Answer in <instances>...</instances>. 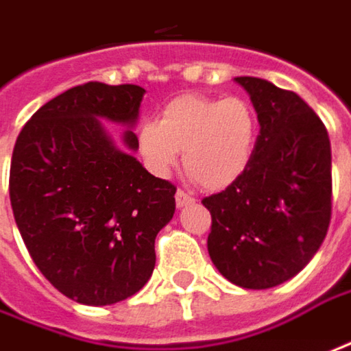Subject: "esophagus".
<instances>
[{
  "instance_id": "1",
  "label": "esophagus",
  "mask_w": 351,
  "mask_h": 351,
  "mask_svg": "<svg viewBox=\"0 0 351 351\" xmlns=\"http://www.w3.org/2000/svg\"><path fill=\"white\" fill-rule=\"evenodd\" d=\"M175 200H176V208H184V206H189L194 202V198H192L191 194H186L184 191H176Z\"/></svg>"
}]
</instances>
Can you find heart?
<instances>
[{
  "mask_svg": "<svg viewBox=\"0 0 351 351\" xmlns=\"http://www.w3.org/2000/svg\"><path fill=\"white\" fill-rule=\"evenodd\" d=\"M255 141V112L236 96H178L162 108L157 123H145L137 133L139 153L153 175H169L182 151L184 169L208 191H223L241 178Z\"/></svg>",
  "mask_w": 351,
  "mask_h": 351,
  "instance_id": "1",
  "label": "heart"
}]
</instances>
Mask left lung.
I'll list each match as a JSON object with an SVG mask.
<instances>
[{
    "mask_svg": "<svg viewBox=\"0 0 351 351\" xmlns=\"http://www.w3.org/2000/svg\"><path fill=\"white\" fill-rule=\"evenodd\" d=\"M252 99L259 135L247 171L202 204L212 214L208 253L230 282L271 289L320 250L332 214V151L320 117L295 92L234 78Z\"/></svg>",
    "mask_w": 351,
    "mask_h": 351,
    "instance_id": "left-lung-1",
    "label": "left lung"
}]
</instances>
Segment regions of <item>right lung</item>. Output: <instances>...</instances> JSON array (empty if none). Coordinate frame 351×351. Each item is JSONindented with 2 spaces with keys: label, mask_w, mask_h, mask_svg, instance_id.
I'll return each instance as SVG.
<instances>
[{
  "label": "right lung",
  "mask_w": 351,
  "mask_h": 351,
  "mask_svg": "<svg viewBox=\"0 0 351 351\" xmlns=\"http://www.w3.org/2000/svg\"><path fill=\"white\" fill-rule=\"evenodd\" d=\"M143 94L135 84L74 86L38 108L15 141V223L38 271L80 304L141 291L155 237L175 214V186L133 157ZM104 121L128 128L117 144Z\"/></svg>",
  "instance_id": "add662e5"
}]
</instances>
